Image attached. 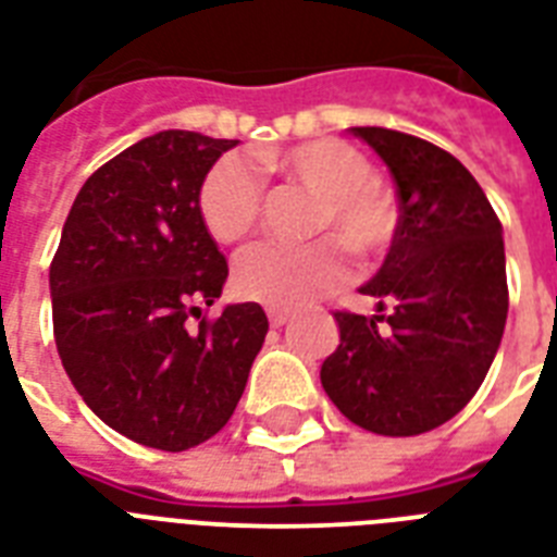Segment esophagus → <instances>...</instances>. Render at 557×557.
I'll return each mask as SVG.
<instances>
[{"label": "esophagus", "instance_id": "34e87169", "mask_svg": "<svg viewBox=\"0 0 557 557\" xmlns=\"http://www.w3.org/2000/svg\"><path fill=\"white\" fill-rule=\"evenodd\" d=\"M271 326H283L288 321V309H269Z\"/></svg>", "mask_w": 557, "mask_h": 557}]
</instances>
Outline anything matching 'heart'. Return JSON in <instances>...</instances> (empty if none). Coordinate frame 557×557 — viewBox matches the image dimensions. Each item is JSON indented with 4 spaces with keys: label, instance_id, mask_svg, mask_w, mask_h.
I'll use <instances>...</instances> for the list:
<instances>
[{
    "label": "heart",
    "instance_id": "b5f03b06",
    "mask_svg": "<svg viewBox=\"0 0 557 557\" xmlns=\"http://www.w3.org/2000/svg\"><path fill=\"white\" fill-rule=\"evenodd\" d=\"M257 168L280 173L314 196L309 234H332L361 260L381 253L398 225L396 196L372 176L367 156L341 138H314L286 152H260ZM253 164L225 156L199 187V216L219 243H239L262 216V178ZM347 277L335 239L312 245L262 243L236 257L234 286L265 306H297Z\"/></svg>",
    "mask_w": 557,
    "mask_h": 557
}]
</instances>
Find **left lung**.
<instances>
[{"mask_svg": "<svg viewBox=\"0 0 557 557\" xmlns=\"http://www.w3.org/2000/svg\"><path fill=\"white\" fill-rule=\"evenodd\" d=\"M393 173L398 225L361 295L379 314L335 312L341 344L321 384L349 422L381 436L440 428L471 401L509 314L503 225L450 152L384 126H352Z\"/></svg>", "mask_w": 557, "mask_h": 557, "instance_id": "1", "label": "left lung"}]
</instances>
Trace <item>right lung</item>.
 Masks as SVG:
<instances>
[{
	"label": "right lung",
	"instance_id": "obj_1",
	"mask_svg": "<svg viewBox=\"0 0 557 557\" xmlns=\"http://www.w3.org/2000/svg\"><path fill=\"white\" fill-rule=\"evenodd\" d=\"M231 147L164 129L117 152L77 193L48 271L74 389L147 448L187 450L222 431L269 332L260 304L201 314L227 262L199 216V187Z\"/></svg>",
	"mask_w": 557,
	"mask_h": 557
}]
</instances>
